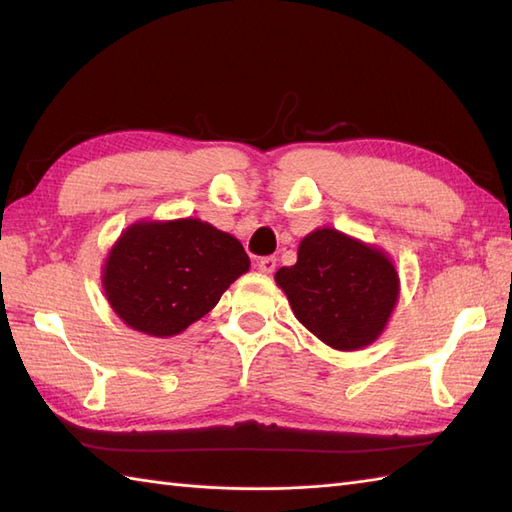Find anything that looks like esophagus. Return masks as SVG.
<instances>
[{
  "label": "esophagus",
  "instance_id": "obj_1",
  "mask_svg": "<svg viewBox=\"0 0 512 512\" xmlns=\"http://www.w3.org/2000/svg\"><path fill=\"white\" fill-rule=\"evenodd\" d=\"M257 268L262 270L264 275H273L275 268H277V259H275L273 255H270V257H262V259H259V262H257Z\"/></svg>",
  "mask_w": 512,
  "mask_h": 512
}]
</instances>
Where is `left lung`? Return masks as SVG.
Here are the masks:
<instances>
[{
    "instance_id": "left-lung-1",
    "label": "left lung",
    "mask_w": 512,
    "mask_h": 512,
    "mask_svg": "<svg viewBox=\"0 0 512 512\" xmlns=\"http://www.w3.org/2000/svg\"><path fill=\"white\" fill-rule=\"evenodd\" d=\"M295 317L325 345L361 350L383 334L400 281L387 253L336 228L301 239L297 264L275 275Z\"/></svg>"
}]
</instances>
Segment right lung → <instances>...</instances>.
<instances>
[{
  "label": "right lung",
  "mask_w": 512,
  "mask_h": 512,
  "mask_svg": "<svg viewBox=\"0 0 512 512\" xmlns=\"http://www.w3.org/2000/svg\"><path fill=\"white\" fill-rule=\"evenodd\" d=\"M248 266L244 246L209 222H136L105 259L103 290L129 328L165 339L211 312Z\"/></svg>",
  "instance_id": "right-lung-1"
}]
</instances>
